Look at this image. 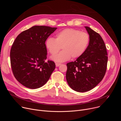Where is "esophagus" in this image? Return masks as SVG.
<instances>
[{
    "label": "esophagus",
    "mask_w": 121,
    "mask_h": 121,
    "mask_svg": "<svg viewBox=\"0 0 121 121\" xmlns=\"http://www.w3.org/2000/svg\"><path fill=\"white\" fill-rule=\"evenodd\" d=\"M61 63H56V66H57V67H58V66H59L60 65H61Z\"/></svg>",
    "instance_id": "esophagus-1"
}]
</instances>
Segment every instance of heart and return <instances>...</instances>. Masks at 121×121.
<instances>
[{"mask_svg":"<svg viewBox=\"0 0 121 121\" xmlns=\"http://www.w3.org/2000/svg\"><path fill=\"white\" fill-rule=\"evenodd\" d=\"M89 42V36L86 32L73 29H66L57 33L55 39H47L45 45L52 56L56 55L62 47L63 50L52 57L56 62H62L68 60L71 57L77 58L81 56Z\"/></svg>","mask_w":121,"mask_h":121,"instance_id":"obj_1","label":"heart"}]
</instances>
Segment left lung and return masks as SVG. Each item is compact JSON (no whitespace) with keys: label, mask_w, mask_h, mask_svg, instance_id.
<instances>
[{"label":"left lung","mask_w":121,"mask_h":121,"mask_svg":"<svg viewBox=\"0 0 121 121\" xmlns=\"http://www.w3.org/2000/svg\"><path fill=\"white\" fill-rule=\"evenodd\" d=\"M85 28L90 36L87 48L76 61L66 64L67 83L79 92L92 90L102 80L108 62L106 45L100 35L89 27Z\"/></svg>","instance_id":"1"}]
</instances>
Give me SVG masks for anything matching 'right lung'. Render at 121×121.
Returning <instances> with one entry per match:
<instances>
[{
  "mask_svg": "<svg viewBox=\"0 0 121 121\" xmlns=\"http://www.w3.org/2000/svg\"><path fill=\"white\" fill-rule=\"evenodd\" d=\"M57 28L34 26L21 32L13 42L10 53L13 74L25 87L35 89L43 86L56 68L47 58L45 41Z\"/></svg>",
  "mask_w": 121,
  "mask_h": 121,
  "instance_id": "obj_1",
  "label": "right lung"
}]
</instances>
